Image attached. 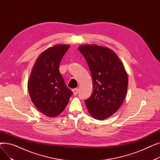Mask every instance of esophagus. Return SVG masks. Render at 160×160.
I'll use <instances>...</instances> for the list:
<instances>
[{
    "label": "esophagus",
    "instance_id": "34e87169",
    "mask_svg": "<svg viewBox=\"0 0 160 160\" xmlns=\"http://www.w3.org/2000/svg\"><path fill=\"white\" fill-rule=\"evenodd\" d=\"M72 92H73V95H77V93H78V89H74L73 90H72Z\"/></svg>",
    "mask_w": 160,
    "mask_h": 160
}]
</instances>
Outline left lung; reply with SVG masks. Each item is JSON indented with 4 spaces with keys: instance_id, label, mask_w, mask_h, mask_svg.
I'll list each match as a JSON object with an SVG mask.
<instances>
[{
    "instance_id": "8db88e82",
    "label": "left lung",
    "mask_w": 160,
    "mask_h": 160,
    "mask_svg": "<svg viewBox=\"0 0 160 160\" xmlns=\"http://www.w3.org/2000/svg\"><path fill=\"white\" fill-rule=\"evenodd\" d=\"M79 51L85 58L93 80V93L85 100L91 115L104 120L119 110L126 97L128 77L115 53L106 47L82 45Z\"/></svg>"
}]
</instances>
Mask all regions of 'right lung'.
<instances>
[{"mask_svg":"<svg viewBox=\"0 0 160 160\" xmlns=\"http://www.w3.org/2000/svg\"><path fill=\"white\" fill-rule=\"evenodd\" d=\"M69 47L67 45H56L42 52L28 80L32 102L41 113L50 117L60 115L73 94L59 70L62 59Z\"/></svg>","mask_w":160,"mask_h":160,"instance_id":"add662e5","label":"right lung"}]
</instances>
